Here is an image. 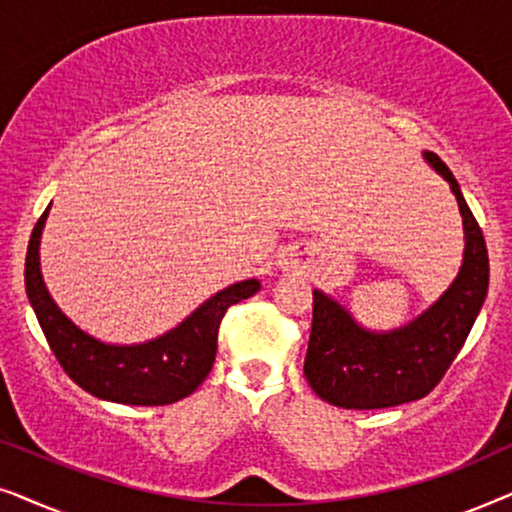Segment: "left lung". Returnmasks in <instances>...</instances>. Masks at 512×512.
<instances>
[{
    "instance_id": "left-lung-1",
    "label": "left lung",
    "mask_w": 512,
    "mask_h": 512,
    "mask_svg": "<svg viewBox=\"0 0 512 512\" xmlns=\"http://www.w3.org/2000/svg\"><path fill=\"white\" fill-rule=\"evenodd\" d=\"M424 158L447 179L459 202L466 240L464 263L450 289L429 310L389 333L366 331L333 298L312 291L305 377L314 394L338 408L375 410L424 398L457 359L485 303L489 286L485 237L450 167L431 151H424Z\"/></svg>"
}]
</instances>
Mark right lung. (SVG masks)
<instances>
[{"instance_id": "obj_1", "label": "right lung", "mask_w": 512, "mask_h": 512, "mask_svg": "<svg viewBox=\"0 0 512 512\" xmlns=\"http://www.w3.org/2000/svg\"><path fill=\"white\" fill-rule=\"evenodd\" d=\"M48 209L30 235L25 258V291L48 347L62 370L102 401L123 405H170L191 396L205 382L216 359V335L230 305L254 296L258 279L230 284L205 300L177 328L142 345H107L83 333L53 303L39 270V240Z\"/></svg>"}]
</instances>
